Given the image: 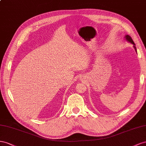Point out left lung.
<instances>
[{"label":"left lung","instance_id":"8db88e82","mask_svg":"<svg viewBox=\"0 0 146 146\" xmlns=\"http://www.w3.org/2000/svg\"><path fill=\"white\" fill-rule=\"evenodd\" d=\"M125 38L127 39V41H130V42L131 43H132V44H134V48H135V50H136V48L135 46V43H134V41H133V39L131 38V37L130 35H127L125 36Z\"/></svg>","mask_w":146,"mask_h":146}]
</instances>
